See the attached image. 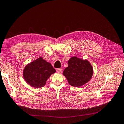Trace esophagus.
I'll return each instance as SVG.
<instances>
[{
  "instance_id": "obj_1",
  "label": "esophagus",
  "mask_w": 124,
  "mask_h": 124,
  "mask_svg": "<svg viewBox=\"0 0 124 124\" xmlns=\"http://www.w3.org/2000/svg\"><path fill=\"white\" fill-rule=\"evenodd\" d=\"M57 72L59 73V74H60V73H62V68H60V69H58L57 70Z\"/></svg>"
}]
</instances>
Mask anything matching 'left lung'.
I'll return each instance as SVG.
<instances>
[{
  "label": "left lung",
  "instance_id": "left-lung-1",
  "mask_svg": "<svg viewBox=\"0 0 124 124\" xmlns=\"http://www.w3.org/2000/svg\"><path fill=\"white\" fill-rule=\"evenodd\" d=\"M93 74V69L89 61L77 57L70 58L68 61V66L63 72L69 84L75 87H80L87 83Z\"/></svg>",
  "mask_w": 124,
  "mask_h": 124
}]
</instances>
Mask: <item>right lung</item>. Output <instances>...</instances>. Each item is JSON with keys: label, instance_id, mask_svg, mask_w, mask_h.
<instances>
[{"label": "right lung", "instance_id": "1", "mask_svg": "<svg viewBox=\"0 0 124 124\" xmlns=\"http://www.w3.org/2000/svg\"><path fill=\"white\" fill-rule=\"evenodd\" d=\"M56 72L51 64L39 57L27 64L23 70V77L28 84L36 88H42L52 74Z\"/></svg>", "mask_w": 124, "mask_h": 124}]
</instances>
